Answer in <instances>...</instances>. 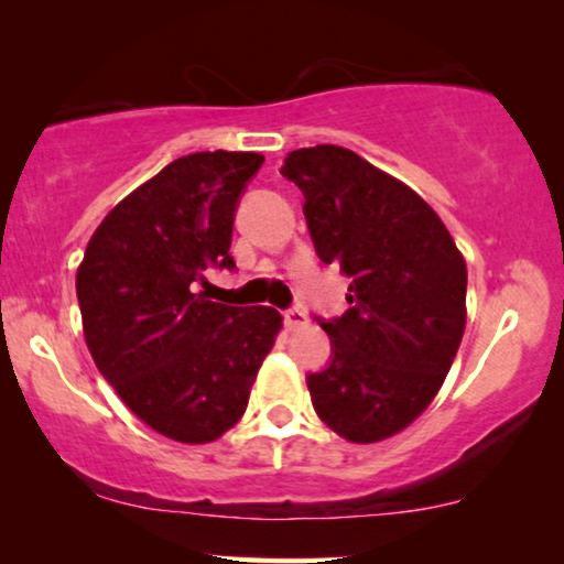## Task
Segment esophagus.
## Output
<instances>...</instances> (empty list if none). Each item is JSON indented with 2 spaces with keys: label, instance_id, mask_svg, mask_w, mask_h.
I'll use <instances>...</instances> for the list:
<instances>
[{
  "label": "esophagus",
  "instance_id": "esophagus-1",
  "mask_svg": "<svg viewBox=\"0 0 564 564\" xmlns=\"http://www.w3.org/2000/svg\"><path fill=\"white\" fill-rule=\"evenodd\" d=\"M307 315L305 311H300V307H292V311H284V326H288L290 330H300L307 326Z\"/></svg>",
  "mask_w": 564,
  "mask_h": 564
}]
</instances>
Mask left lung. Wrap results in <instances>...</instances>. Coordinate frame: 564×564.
Wrapping results in <instances>:
<instances>
[{
  "instance_id": "8db88e82",
  "label": "left lung",
  "mask_w": 564,
  "mask_h": 564,
  "mask_svg": "<svg viewBox=\"0 0 564 564\" xmlns=\"http://www.w3.org/2000/svg\"><path fill=\"white\" fill-rule=\"evenodd\" d=\"M321 261L349 276V311L321 321L330 365L307 375L313 408L354 444L382 442L442 390L467 323V264L426 199L341 145L288 153Z\"/></svg>"
}]
</instances>
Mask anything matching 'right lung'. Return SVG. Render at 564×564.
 <instances>
[{"instance_id":"obj_1","label":"right lung","mask_w":564,"mask_h":564,"mask_svg":"<svg viewBox=\"0 0 564 564\" xmlns=\"http://www.w3.org/2000/svg\"><path fill=\"white\" fill-rule=\"evenodd\" d=\"M261 164L251 151L172 161L105 215L76 269L97 369L145 426L174 442H215L241 421L282 328L274 307L199 292L207 267H236V205Z\"/></svg>"}]
</instances>
